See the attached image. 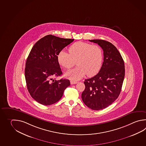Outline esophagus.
<instances>
[{"label": "esophagus", "mask_w": 146, "mask_h": 146, "mask_svg": "<svg viewBox=\"0 0 146 146\" xmlns=\"http://www.w3.org/2000/svg\"><path fill=\"white\" fill-rule=\"evenodd\" d=\"M70 83L72 85H73V84H76L78 83V82H76V81H75V80H71L70 81Z\"/></svg>", "instance_id": "esophagus-1"}]
</instances>
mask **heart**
I'll return each mask as SVG.
<instances>
[{
  "instance_id": "1",
  "label": "heart",
  "mask_w": 146,
  "mask_h": 146,
  "mask_svg": "<svg viewBox=\"0 0 146 146\" xmlns=\"http://www.w3.org/2000/svg\"><path fill=\"white\" fill-rule=\"evenodd\" d=\"M69 52L64 50L60 51L58 61L66 69L71 68L76 61L78 66L66 73V76L71 80H80L86 74L88 76H92L101 68L103 55L101 48L98 45L76 42L69 48Z\"/></svg>"
}]
</instances>
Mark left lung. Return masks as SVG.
<instances>
[{
  "label": "left lung",
  "mask_w": 146,
  "mask_h": 146,
  "mask_svg": "<svg viewBox=\"0 0 146 146\" xmlns=\"http://www.w3.org/2000/svg\"><path fill=\"white\" fill-rule=\"evenodd\" d=\"M99 45L104 51V62L98 73L84 82L85 89L82 99L94 110L104 109L118 98L125 76L124 60L119 51L110 42L89 40Z\"/></svg>",
  "instance_id": "obj_1"
}]
</instances>
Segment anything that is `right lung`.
Returning a JSON list of instances; mask_svg holds the SVG:
<instances>
[{
    "label": "right lung",
    "mask_w": 146,
    "mask_h": 146,
    "mask_svg": "<svg viewBox=\"0 0 146 146\" xmlns=\"http://www.w3.org/2000/svg\"><path fill=\"white\" fill-rule=\"evenodd\" d=\"M73 40L48 35L36 42L30 51L25 78L30 95L39 104L49 106L57 102L70 85L68 80H57L54 78L62 74L58 61V54Z\"/></svg>",
    "instance_id": "obj_1"
}]
</instances>
